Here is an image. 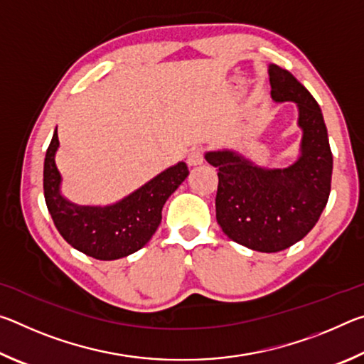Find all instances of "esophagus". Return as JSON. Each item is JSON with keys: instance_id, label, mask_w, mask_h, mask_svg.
Instances as JSON below:
<instances>
[{"instance_id": "obj_1", "label": "esophagus", "mask_w": 364, "mask_h": 364, "mask_svg": "<svg viewBox=\"0 0 364 364\" xmlns=\"http://www.w3.org/2000/svg\"><path fill=\"white\" fill-rule=\"evenodd\" d=\"M188 164L191 167H196V165L204 164V151L202 149H193L188 154Z\"/></svg>"}]
</instances>
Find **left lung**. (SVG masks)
Returning a JSON list of instances; mask_svg holds the SVG:
<instances>
[{"instance_id":"obj_1","label":"left lung","mask_w":364,"mask_h":364,"mask_svg":"<svg viewBox=\"0 0 364 364\" xmlns=\"http://www.w3.org/2000/svg\"><path fill=\"white\" fill-rule=\"evenodd\" d=\"M271 97L299 107L300 156L286 168H263L234 151H212L218 168L215 207L221 230L234 242L258 252L289 249L313 230L331 193L332 152L315 97L291 72L271 64Z\"/></svg>"}]
</instances>
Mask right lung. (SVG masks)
I'll list each match as a JSON object with an SVG mask.
<instances>
[{
    "instance_id": "1",
    "label": "right lung",
    "mask_w": 364,
    "mask_h": 364,
    "mask_svg": "<svg viewBox=\"0 0 364 364\" xmlns=\"http://www.w3.org/2000/svg\"><path fill=\"white\" fill-rule=\"evenodd\" d=\"M58 147L54 132L43 170L48 210L60 236L96 260H117L144 247L160 225L164 204L189 175L188 165L178 162L112 205H77L60 194V173L54 162Z\"/></svg>"
}]
</instances>
